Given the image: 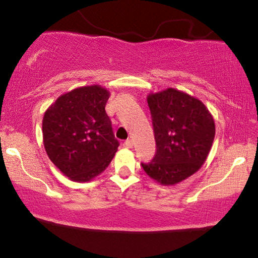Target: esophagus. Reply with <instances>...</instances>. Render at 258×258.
<instances>
[{
  "label": "esophagus",
  "mask_w": 258,
  "mask_h": 258,
  "mask_svg": "<svg viewBox=\"0 0 258 258\" xmlns=\"http://www.w3.org/2000/svg\"><path fill=\"white\" fill-rule=\"evenodd\" d=\"M123 147L126 148V149H130V148H133V141L132 140H126L124 143H123Z\"/></svg>",
  "instance_id": "34e87169"
}]
</instances>
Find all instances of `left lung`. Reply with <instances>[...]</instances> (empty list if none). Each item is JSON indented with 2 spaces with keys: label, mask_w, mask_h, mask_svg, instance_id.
Segmentation results:
<instances>
[{
  "label": "left lung",
  "mask_w": 258,
  "mask_h": 258,
  "mask_svg": "<svg viewBox=\"0 0 258 258\" xmlns=\"http://www.w3.org/2000/svg\"><path fill=\"white\" fill-rule=\"evenodd\" d=\"M156 154L142 167L161 185H175L199 171L215 139L213 115L202 101L175 88L147 96Z\"/></svg>",
  "instance_id": "1"
}]
</instances>
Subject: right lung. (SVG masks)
<instances>
[{
  "label": "right lung",
  "mask_w": 258,
  "mask_h": 258,
  "mask_svg": "<svg viewBox=\"0 0 258 258\" xmlns=\"http://www.w3.org/2000/svg\"><path fill=\"white\" fill-rule=\"evenodd\" d=\"M110 93L100 84L62 94L42 119L44 149L56 168L75 182L102 174L118 148L105 112Z\"/></svg>",
  "instance_id": "add662e5"
}]
</instances>
